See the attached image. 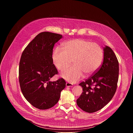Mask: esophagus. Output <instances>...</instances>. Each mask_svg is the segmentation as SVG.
Instances as JSON below:
<instances>
[{
  "label": "esophagus",
  "instance_id": "esophagus-1",
  "mask_svg": "<svg viewBox=\"0 0 133 133\" xmlns=\"http://www.w3.org/2000/svg\"><path fill=\"white\" fill-rule=\"evenodd\" d=\"M66 87H72L73 84L70 83H66Z\"/></svg>",
  "mask_w": 133,
  "mask_h": 133
}]
</instances>
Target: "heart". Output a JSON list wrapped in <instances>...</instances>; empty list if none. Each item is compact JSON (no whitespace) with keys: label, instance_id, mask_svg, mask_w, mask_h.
<instances>
[{"label":"heart","instance_id":"heart-1","mask_svg":"<svg viewBox=\"0 0 133 133\" xmlns=\"http://www.w3.org/2000/svg\"><path fill=\"white\" fill-rule=\"evenodd\" d=\"M63 49L57 47L52 52L53 63L60 71L67 68L72 60L74 66L61 74L67 81L75 83L82 79L84 74L90 75L101 67L103 59V51L96 43L83 39L70 40L63 44Z\"/></svg>","mask_w":133,"mask_h":133}]
</instances>
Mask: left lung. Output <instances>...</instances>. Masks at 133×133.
<instances>
[{
    "instance_id": "1",
    "label": "left lung",
    "mask_w": 133,
    "mask_h": 133,
    "mask_svg": "<svg viewBox=\"0 0 133 133\" xmlns=\"http://www.w3.org/2000/svg\"><path fill=\"white\" fill-rule=\"evenodd\" d=\"M104 61L101 68L85 82L79 84L83 92L77 99L83 110L92 113L106 105L116 92L118 80L119 64L112 50L106 46Z\"/></svg>"
}]
</instances>
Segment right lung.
Returning a JSON list of instances; mask_svg holds the SVG:
<instances>
[{
	"label": "right lung",
	"mask_w": 133,
	"mask_h": 133,
	"mask_svg": "<svg viewBox=\"0 0 133 133\" xmlns=\"http://www.w3.org/2000/svg\"><path fill=\"white\" fill-rule=\"evenodd\" d=\"M61 35L45 31L37 35L23 51L19 67V81L26 100L39 109L50 108L58 103L66 86L63 78L50 79L58 74L53 64L54 45Z\"/></svg>",
	"instance_id": "right-lung-1"
}]
</instances>
